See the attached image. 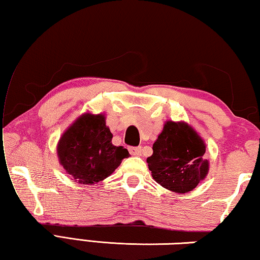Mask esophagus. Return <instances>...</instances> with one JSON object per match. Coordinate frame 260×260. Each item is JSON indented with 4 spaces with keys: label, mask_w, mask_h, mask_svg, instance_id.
I'll return each mask as SVG.
<instances>
[{
    "label": "esophagus",
    "mask_w": 260,
    "mask_h": 260,
    "mask_svg": "<svg viewBox=\"0 0 260 260\" xmlns=\"http://www.w3.org/2000/svg\"><path fill=\"white\" fill-rule=\"evenodd\" d=\"M128 150L133 156H141V152H142V148H141V147H129Z\"/></svg>",
    "instance_id": "obj_1"
}]
</instances>
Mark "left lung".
<instances>
[{"label":"left lung","mask_w":260,"mask_h":260,"mask_svg":"<svg viewBox=\"0 0 260 260\" xmlns=\"http://www.w3.org/2000/svg\"><path fill=\"white\" fill-rule=\"evenodd\" d=\"M147 162L152 178L169 190L184 193L196 188L209 171L205 144L184 122L167 121Z\"/></svg>","instance_id":"obj_1"}]
</instances>
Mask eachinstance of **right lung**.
<instances>
[{"label": "right lung", "instance_id": "obj_1", "mask_svg": "<svg viewBox=\"0 0 260 260\" xmlns=\"http://www.w3.org/2000/svg\"><path fill=\"white\" fill-rule=\"evenodd\" d=\"M103 114H82L61 135L57 147L59 162L79 183H96L108 178L124 158V147L112 144Z\"/></svg>", "mask_w": 260, "mask_h": 260}]
</instances>
